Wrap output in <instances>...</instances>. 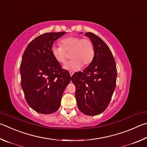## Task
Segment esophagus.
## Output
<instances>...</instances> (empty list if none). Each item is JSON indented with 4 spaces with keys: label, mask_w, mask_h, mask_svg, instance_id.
<instances>
[{
    "label": "esophagus",
    "mask_w": 147,
    "mask_h": 147,
    "mask_svg": "<svg viewBox=\"0 0 147 147\" xmlns=\"http://www.w3.org/2000/svg\"><path fill=\"white\" fill-rule=\"evenodd\" d=\"M73 74H74V71H69V75H70V76L71 77L72 76H73Z\"/></svg>",
    "instance_id": "1"
}]
</instances>
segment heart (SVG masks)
<instances>
[{"instance_id": "heart-1", "label": "heart", "mask_w": 147, "mask_h": 147, "mask_svg": "<svg viewBox=\"0 0 147 147\" xmlns=\"http://www.w3.org/2000/svg\"><path fill=\"white\" fill-rule=\"evenodd\" d=\"M61 46H53L51 53L57 62L64 64L70 53L72 59L64 66L68 70H78L81 66H87L93 61L94 47L90 39L78 36H70L64 38L60 41Z\"/></svg>"}]
</instances>
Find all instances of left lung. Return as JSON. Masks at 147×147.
I'll return each instance as SVG.
<instances>
[{
  "mask_svg": "<svg viewBox=\"0 0 147 147\" xmlns=\"http://www.w3.org/2000/svg\"><path fill=\"white\" fill-rule=\"evenodd\" d=\"M94 47V57L83 71L76 72L71 80L76 86L79 110L88 115L103 112L109 106L115 88L117 68L109 46L94 33L87 32Z\"/></svg>",
  "mask_w": 147,
  "mask_h": 147,
  "instance_id": "8db88e82",
  "label": "left lung"
}]
</instances>
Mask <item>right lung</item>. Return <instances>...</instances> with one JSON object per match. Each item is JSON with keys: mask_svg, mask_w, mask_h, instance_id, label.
<instances>
[{"mask_svg": "<svg viewBox=\"0 0 147 147\" xmlns=\"http://www.w3.org/2000/svg\"><path fill=\"white\" fill-rule=\"evenodd\" d=\"M65 33L50 32L38 36L23 53L20 66L22 90L28 105L40 114L58 110L71 80L69 72L62 69L51 53L54 41Z\"/></svg>", "mask_w": 147, "mask_h": 147, "instance_id": "right-lung-1", "label": "right lung"}]
</instances>
